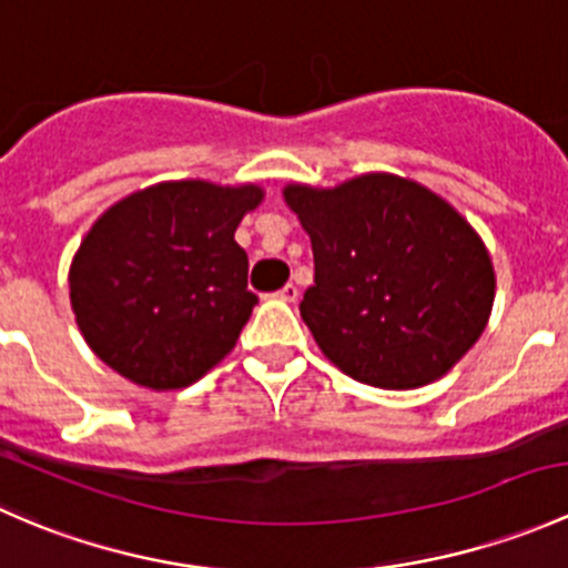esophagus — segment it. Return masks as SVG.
Segmentation results:
<instances>
[{
    "label": "esophagus",
    "instance_id": "34e87169",
    "mask_svg": "<svg viewBox=\"0 0 568 568\" xmlns=\"http://www.w3.org/2000/svg\"><path fill=\"white\" fill-rule=\"evenodd\" d=\"M274 296H277V300H283V302H296V300H300V288H296L294 283H288V285H283V288H280Z\"/></svg>",
    "mask_w": 568,
    "mask_h": 568
}]
</instances>
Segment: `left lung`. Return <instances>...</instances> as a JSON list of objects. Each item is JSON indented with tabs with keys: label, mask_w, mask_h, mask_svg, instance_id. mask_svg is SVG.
<instances>
[{
	"label": "left lung",
	"mask_w": 568,
	"mask_h": 568,
	"mask_svg": "<svg viewBox=\"0 0 568 568\" xmlns=\"http://www.w3.org/2000/svg\"><path fill=\"white\" fill-rule=\"evenodd\" d=\"M283 194L313 244L316 274L300 313L321 352L385 390L448 374L495 302L489 252L459 211L385 173Z\"/></svg>",
	"instance_id": "obj_1"
}]
</instances>
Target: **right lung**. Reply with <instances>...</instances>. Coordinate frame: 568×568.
Returning <instances> with one entry per match:
<instances>
[{"mask_svg": "<svg viewBox=\"0 0 568 568\" xmlns=\"http://www.w3.org/2000/svg\"><path fill=\"white\" fill-rule=\"evenodd\" d=\"M257 186L156 183L106 211L71 263V305L88 346L151 390L197 382L257 305L239 222Z\"/></svg>", "mask_w": 568, "mask_h": 568, "instance_id": "right-lung-1", "label": "right lung"}]
</instances>
